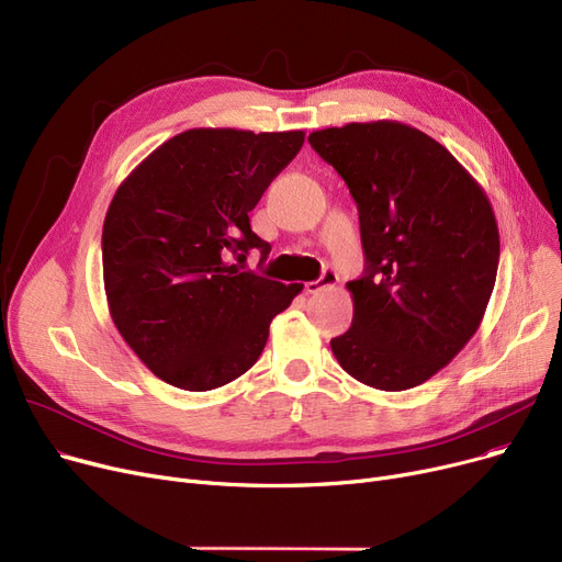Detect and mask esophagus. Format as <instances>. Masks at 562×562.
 <instances>
[{"label": "esophagus", "mask_w": 562, "mask_h": 562, "mask_svg": "<svg viewBox=\"0 0 562 562\" xmlns=\"http://www.w3.org/2000/svg\"><path fill=\"white\" fill-rule=\"evenodd\" d=\"M337 280H339V276H337V271L335 269H323V273H321V278L318 280H314V282H305V291L307 293H318V291H323V289H328V286H335L337 284Z\"/></svg>", "instance_id": "1"}]
</instances>
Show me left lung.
<instances>
[{"label":"left lung","instance_id":"left-lung-1","mask_svg":"<svg viewBox=\"0 0 562 562\" xmlns=\"http://www.w3.org/2000/svg\"><path fill=\"white\" fill-rule=\"evenodd\" d=\"M307 140L356 200L367 257L346 284L352 326L330 348L373 390L417 387L481 326L498 269L492 204L445 145L409 125L348 123Z\"/></svg>","mask_w":562,"mask_h":562}]
</instances>
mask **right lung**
Masks as SVG:
<instances>
[{
  "mask_svg": "<svg viewBox=\"0 0 562 562\" xmlns=\"http://www.w3.org/2000/svg\"><path fill=\"white\" fill-rule=\"evenodd\" d=\"M305 132L198 127L168 138L117 187L102 229L111 318L138 360L187 392L244 375L303 284L241 271L271 246L248 214Z\"/></svg>",
  "mask_w": 562,
  "mask_h": 562,
  "instance_id": "right-lung-1",
  "label": "right lung"
}]
</instances>
